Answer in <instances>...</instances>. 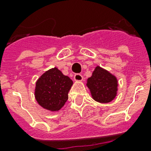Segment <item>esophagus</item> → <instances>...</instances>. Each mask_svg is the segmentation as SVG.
I'll return each mask as SVG.
<instances>
[{
    "label": "esophagus",
    "instance_id": "esophagus-1",
    "mask_svg": "<svg viewBox=\"0 0 151 151\" xmlns=\"http://www.w3.org/2000/svg\"><path fill=\"white\" fill-rule=\"evenodd\" d=\"M73 79H74V81H81L83 80V76L79 74V73H76V74H74V76H73Z\"/></svg>",
    "mask_w": 151,
    "mask_h": 151
}]
</instances>
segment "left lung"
Segmentation results:
<instances>
[{"label":"left lung","instance_id":"8db88e82","mask_svg":"<svg viewBox=\"0 0 151 151\" xmlns=\"http://www.w3.org/2000/svg\"><path fill=\"white\" fill-rule=\"evenodd\" d=\"M87 86L93 99L99 103H109L114 99L117 94L116 78L99 66L96 67L92 77L88 79Z\"/></svg>","mask_w":151,"mask_h":151}]
</instances>
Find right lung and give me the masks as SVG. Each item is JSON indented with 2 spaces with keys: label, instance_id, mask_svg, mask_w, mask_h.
Here are the masks:
<instances>
[{
  "label": "right lung",
  "instance_id": "1",
  "mask_svg": "<svg viewBox=\"0 0 151 151\" xmlns=\"http://www.w3.org/2000/svg\"><path fill=\"white\" fill-rule=\"evenodd\" d=\"M73 85L70 78L56 67L46 71L36 83L35 98L46 110H60L68 99V92Z\"/></svg>",
  "mask_w": 151,
  "mask_h": 151
}]
</instances>
